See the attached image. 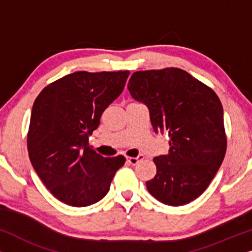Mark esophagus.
I'll return each mask as SVG.
<instances>
[{
  "mask_svg": "<svg viewBox=\"0 0 252 252\" xmlns=\"http://www.w3.org/2000/svg\"><path fill=\"white\" fill-rule=\"evenodd\" d=\"M143 159H144V157L142 156V155H140V156H137V157H127V161H128L130 165H136L137 163H140V161Z\"/></svg>",
  "mask_w": 252,
  "mask_h": 252,
  "instance_id": "1",
  "label": "esophagus"
}]
</instances>
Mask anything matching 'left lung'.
Returning a JSON list of instances; mask_svg holds the SVG:
<instances>
[{"instance_id": "left-lung-1", "label": "left lung", "mask_w": 252, "mask_h": 252, "mask_svg": "<svg viewBox=\"0 0 252 252\" xmlns=\"http://www.w3.org/2000/svg\"><path fill=\"white\" fill-rule=\"evenodd\" d=\"M150 112L155 132L168 133L167 155L154 158L151 195L178 206L201 196L225 157L227 136L221 102L212 88L181 68L134 72L127 86Z\"/></svg>"}]
</instances>
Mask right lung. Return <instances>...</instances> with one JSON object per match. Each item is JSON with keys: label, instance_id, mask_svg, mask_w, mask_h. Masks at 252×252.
Wrapping results in <instances>:
<instances>
[{"label": "right lung", "instance_id": "1", "mask_svg": "<svg viewBox=\"0 0 252 252\" xmlns=\"http://www.w3.org/2000/svg\"><path fill=\"white\" fill-rule=\"evenodd\" d=\"M129 71L67 74L46 86L33 104L27 149L34 170L57 199L88 206L108 194L126 158L103 157L88 144L104 110L122 94Z\"/></svg>", "mask_w": 252, "mask_h": 252}]
</instances>
